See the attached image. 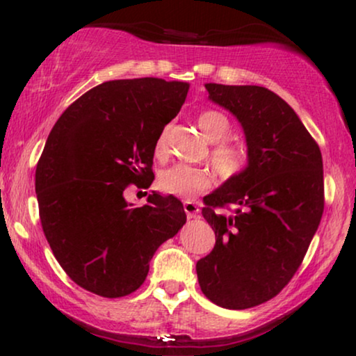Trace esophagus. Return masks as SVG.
<instances>
[{
	"label": "esophagus",
	"mask_w": 356,
	"mask_h": 356,
	"mask_svg": "<svg viewBox=\"0 0 356 356\" xmlns=\"http://www.w3.org/2000/svg\"><path fill=\"white\" fill-rule=\"evenodd\" d=\"M183 207H184V212H186L188 218H194L199 213V206L193 201H184Z\"/></svg>",
	"instance_id": "esophagus-1"
}]
</instances>
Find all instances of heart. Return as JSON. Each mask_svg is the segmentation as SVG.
Instances as JSON below:
<instances>
[{"instance_id": "obj_1", "label": "heart", "mask_w": 356, "mask_h": 356, "mask_svg": "<svg viewBox=\"0 0 356 356\" xmlns=\"http://www.w3.org/2000/svg\"><path fill=\"white\" fill-rule=\"evenodd\" d=\"M199 128L212 140L213 147L211 152L212 165L223 179H233L241 177L251 167V154L245 145L235 144L228 138L232 136V121L225 113L218 110H204L197 116ZM170 126H165L155 143V152L163 155L167 152ZM212 186V177L207 170L191 167V165H173L163 170L159 177V188L165 194L173 196L191 197L197 193L207 191Z\"/></svg>"}]
</instances>
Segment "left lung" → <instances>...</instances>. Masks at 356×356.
<instances>
[{"mask_svg": "<svg viewBox=\"0 0 356 356\" xmlns=\"http://www.w3.org/2000/svg\"><path fill=\"white\" fill-rule=\"evenodd\" d=\"M209 97L240 121L251 167L204 197L216 232L197 261L202 293L227 309L262 305L289 285L324 212L319 145L285 100L259 86L206 84Z\"/></svg>", "mask_w": 356, "mask_h": 356, "instance_id": "obj_1", "label": "left lung"}]
</instances>
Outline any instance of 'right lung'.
<instances>
[{
	"instance_id": "right-lung-1",
	"label": "right lung",
	"mask_w": 356,
	"mask_h": 356,
	"mask_svg": "<svg viewBox=\"0 0 356 356\" xmlns=\"http://www.w3.org/2000/svg\"><path fill=\"white\" fill-rule=\"evenodd\" d=\"M188 89L155 77L106 81L53 126L35 170L38 213L56 261L84 290L131 295L157 248L186 223L177 197L154 193L131 209L123 193L152 184L155 143Z\"/></svg>"
}]
</instances>
